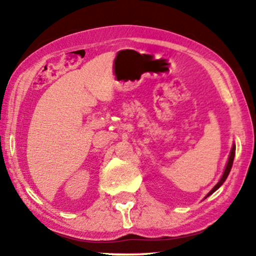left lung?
<instances>
[{
  "label": "left lung",
  "mask_w": 256,
  "mask_h": 256,
  "mask_svg": "<svg viewBox=\"0 0 256 256\" xmlns=\"http://www.w3.org/2000/svg\"><path fill=\"white\" fill-rule=\"evenodd\" d=\"M234 155H236V146L233 144V146H232V150H230V157H228V162H227V164H226V168H225V171H224V174H222V178H220V180L218 182V184L216 185L214 188H212L211 191L208 192V196H206L205 198H208V196H211L213 192L214 191H216L218 190V188L222 186V183L224 182L226 180V178H227V176H228V174H230V169H232V166H233V160H234Z\"/></svg>",
  "instance_id": "1"
}]
</instances>
